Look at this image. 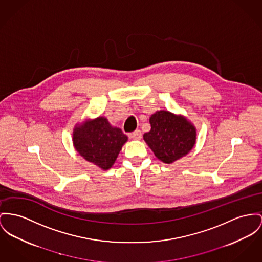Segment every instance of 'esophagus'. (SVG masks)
<instances>
[{"label": "esophagus", "instance_id": "obj_1", "mask_svg": "<svg viewBox=\"0 0 262 262\" xmlns=\"http://www.w3.org/2000/svg\"><path fill=\"white\" fill-rule=\"evenodd\" d=\"M130 137H131L132 139L140 140L142 138V133H141L140 130H135L133 133L130 134Z\"/></svg>", "mask_w": 262, "mask_h": 262}]
</instances>
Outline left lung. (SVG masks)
<instances>
[{
  "label": "left lung",
  "mask_w": 262,
  "mask_h": 262,
  "mask_svg": "<svg viewBox=\"0 0 262 262\" xmlns=\"http://www.w3.org/2000/svg\"><path fill=\"white\" fill-rule=\"evenodd\" d=\"M150 124L143 137L159 160L171 164L192 150L195 129L184 117L161 110L150 117Z\"/></svg>",
  "instance_id": "1"
}]
</instances>
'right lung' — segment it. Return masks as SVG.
I'll return each mask as SVG.
<instances>
[{
	"mask_svg": "<svg viewBox=\"0 0 262 262\" xmlns=\"http://www.w3.org/2000/svg\"><path fill=\"white\" fill-rule=\"evenodd\" d=\"M127 139L121 129L112 127L104 117L76 127L73 132L76 151L102 170L112 167Z\"/></svg>",
	"mask_w": 262,
	"mask_h": 262,
	"instance_id": "1",
	"label": "right lung"
}]
</instances>
